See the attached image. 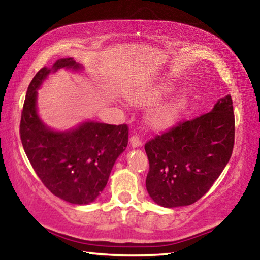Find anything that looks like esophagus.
<instances>
[{"label": "esophagus", "mask_w": 260, "mask_h": 260, "mask_svg": "<svg viewBox=\"0 0 260 260\" xmlns=\"http://www.w3.org/2000/svg\"><path fill=\"white\" fill-rule=\"evenodd\" d=\"M129 141H131L132 147H133V148H138V147H141V146H142V141H141V139L139 138V135H138V134L132 135Z\"/></svg>", "instance_id": "1"}]
</instances>
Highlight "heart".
<instances>
[{"mask_svg": "<svg viewBox=\"0 0 260 260\" xmlns=\"http://www.w3.org/2000/svg\"><path fill=\"white\" fill-rule=\"evenodd\" d=\"M174 89L175 86L170 81L152 83V85L141 88L138 93L134 95V98L132 99V102L135 105H140V107H147V105L159 102L160 100L172 94ZM184 108H186V99L183 96H177V98L169 101V102L153 109L149 114V121L157 128L170 126L178 119Z\"/></svg>", "mask_w": 260, "mask_h": 260, "instance_id": "b5f03b06", "label": "heart"}]
</instances>
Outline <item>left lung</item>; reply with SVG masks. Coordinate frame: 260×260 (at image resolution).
<instances>
[{
  "instance_id": "left-lung-1",
  "label": "left lung",
  "mask_w": 260,
  "mask_h": 260,
  "mask_svg": "<svg viewBox=\"0 0 260 260\" xmlns=\"http://www.w3.org/2000/svg\"><path fill=\"white\" fill-rule=\"evenodd\" d=\"M235 118L230 95L212 111L178 122L144 146L147 190L164 208L190 205L204 196L230 161Z\"/></svg>"
}]
</instances>
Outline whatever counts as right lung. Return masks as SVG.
<instances>
[{
	"mask_svg": "<svg viewBox=\"0 0 260 260\" xmlns=\"http://www.w3.org/2000/svg\"><path fill=\"white\" fill-rule=\"evenodd\" d=\"M81 67L61 58L42 68L30 81L20 120V140L26 156L50 192L72 204H88L107 186L114 161L128 143V126L87 121L68 132L43 124L37 111V89L51 71Z\"/></svg>",
	"mask_w": 260,
	"mask_h": 260,
	"instance_id": "1",
	"label": "right lung"
}]
</instances>
